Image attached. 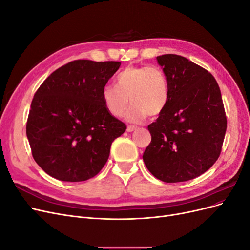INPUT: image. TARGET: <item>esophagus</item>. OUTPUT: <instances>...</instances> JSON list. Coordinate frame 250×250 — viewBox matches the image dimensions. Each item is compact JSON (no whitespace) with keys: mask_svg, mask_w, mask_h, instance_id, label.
Wrapping results in <instances>:
<instances>
[{"mask_svg":"<svg viewBox=\"0 0 250 250\" xmlns=\"http://www.w3.org/2000/svg\"><path fill=\"white\" fill-rule=\"evenodd\" d=\"M137 129H138L137 126H132V125H128V126H127V131H128V132H132V131L137 130Z\"/></svg>","mask_w":250,"mask_h":250,"instance_id":"esophagus-1","label":"esophagus"}]
</instances>
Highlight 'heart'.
<instances>
[{"label":"heart","mask_w":250,"mask_h":250,"mask_svg":"<svg viewBox=\"0 0 250 250\" xmlns=\"http://www.w3.org/2000/svg\"><path fill=\"white\" fill-rule=\"evenodd\" d=\"M115 80L116 86L106 84L101 93L105 108L113 117L120 118L124 115L129 100L132 105L126 119L132 123L142 122L148 115H160L167 105L169 81L160 66H126Z\"/></svg>","instance_id":"heart-1"}]
</instances>
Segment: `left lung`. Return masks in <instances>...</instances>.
<instances>
[{"label": "left lung", "instance_id": "left-lung-1", "mask_svg": "<svg viewBox=\"0 0 250 250\" xmlns=\"http://www.w3.org/2000/svg\"><path fill=\"white\" fill-rule=\"evenodd\" d=\"M169 81V99L148 126L151 142L143 154L147 169L165 183L200 176L221 153L228 120L213 75L180 55L157 56Z\"/></svg>", "mask_w": 250, "mask_h": 250}]
</instances>
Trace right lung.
Masks as SVG:
<instances>
[{
    "label": "right lung",
    "instance_id": "1",
    "mask_svg": "<svg viewBox=\"0 0 250 250\" xmlns=\"http://www.w3.org/2000/svg\"><path fill=\"white\" fill-rule=\"evenodd\" d=\"M121 65L79 59L53 72L36 90L26 125L36 164L62 181H84L106 164L126 125L105 108L101 93Z\"/></svg>",
    "mask_w": 250,
    "mask_h": 250
}]
</instances>
